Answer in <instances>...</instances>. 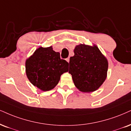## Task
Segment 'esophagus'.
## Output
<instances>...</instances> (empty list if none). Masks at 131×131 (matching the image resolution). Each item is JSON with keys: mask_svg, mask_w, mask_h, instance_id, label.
Instances as JSON below:
<instances>
[{"mask_svg": "<svg viewBox=\"0 0 131 131\" xmlns=\"http://www.w3.org/2000/svg\"><path fill=\"white\" fill-rule=\"evenodd\" d=\"M66 61H67L68 62H69V61H70V58L69 57V58H66Z\"/></svg>", "mask_w": 131, "mask_h": 131, "instance_id": "esophagus-1", "label": "esophagus"}]
</instances>
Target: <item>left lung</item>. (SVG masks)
<instances>
[{
    "label": "left lung",
    "mask_w": 131,
    "mask_h": 131,
    "mask_svg": "<svg viewBox=\"0 0 131 131\" xmlns=\"http://www.w3.org/2000/svg\"><path fill=\"white\" fill-rule=\"evenodd\" d=\"M74 53L70 58L69 70L74 84L83 92L95 91L107 77V59L95 45H78Z\"/></svg>",
    "instance_id": "left-lung-1"
}]
</instances>
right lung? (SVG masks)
Here are the masks:
<instances>
[{"label": "right lung", "instance_id": "1", "mask_svg": "<svg viewBox=\"0 0 131 131\" xmlns=\"http://www.w3.org/2000/svg\"><path fill=\"white\" fill-rule=\"evenodd\" d=\"M69 63L61 59L60 53L52 47H39L25 62L28 79L42 91L53 89L59 83L61 75L68 72Z\"/></svg>", "mask_w": 131, "mask_h": 131}]
</instances>
